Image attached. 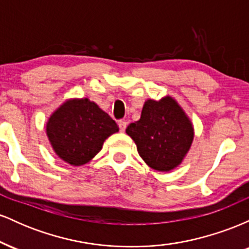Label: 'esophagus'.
<instances>
[{"label":"esophagus","mask_w":249,"mask_h":249,"mask_svg":"<svg viewBox=\"0 0 249 249\" xmlns=\"http://www.w3.org/2000/svg\"><path fill=\"white\" fill-rule=\"evenodd\" d=\"M118 125H119V130H121L122 132H124L125 128H126V122H125V121H119L118 122Z\"/></svg>","instance_id":"obj_1"}]
</instances>
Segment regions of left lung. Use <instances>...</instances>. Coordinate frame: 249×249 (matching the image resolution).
Instances as JSON below:
<instances>
[{
  "instance_id": "8db88e82",
  "label": "left lung",
  "mask_w": 249,
  "mask_h": 249,
  "mask_svg": "<svg viewBox=\"0 0 249 249\" xmlns=\"http://www.w3.org/2000/svg\"><path fill=\"white\" fill-rule=\"evenodd\" d=\"M126 133L137 145L139 156L157 171H171L181 162L193 141V126L171 97L145 103L139 121Z\"/></svg>"
}]
</instances>
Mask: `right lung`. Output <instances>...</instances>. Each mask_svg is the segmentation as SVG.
I'll list each match as a JSON object with an SVG mask.
<instances>
[{"label":"right lung","mask_w":249,"mask_h":249,"mask_svg":"<svg viewBox=\"0 0 249 249\" xmlns=\"http://www.w3.org/2000/svg\"><path fill=\"white\" fill-rule=\"evenodd\" d=\"M118 131L116 122L88 98L64 103L47 124L55 152L75 166L90 161L105 139Z\"/></svg>","instance_id":"1"}]
</instances>
